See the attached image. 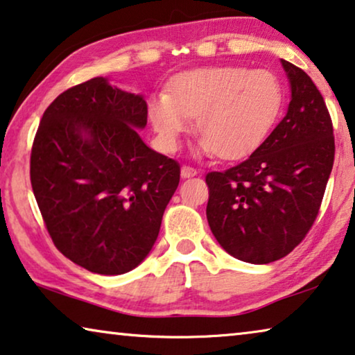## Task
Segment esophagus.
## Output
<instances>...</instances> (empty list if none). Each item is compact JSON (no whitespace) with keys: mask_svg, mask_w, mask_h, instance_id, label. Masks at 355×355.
<instances>
[{"mask_svg":"<svg viewBox=\"0 0 355 355\" xmlns=\"http://www.w3.org/2000/svg\"><path fill=\"white\" fill-rule=\"evenodd\" d=\"M195 174H197V169L192 168V166L184 165V166L181 168V176H182L184 179H186V178H192V176H195Z\"/></svg>","mask_w":355,"mask_h":355,"instance_id":"1","label":"esophagus"}]
</instances>
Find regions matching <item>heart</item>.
<instances>
[{
    "instance_id": "heart-1",
    "label": "heart",
    "mask_w": 355,
    "mask_h": 355,
    "mask_svg": "<svg viewBox=\"0 0 355 355\" xmlns=\"http://www.w3.org/2000/svg\"><path fill=\"white\" fill-rule=\"evenodd\" d=\"M284 105L279 78L267 70L207 67L174 78L169 94L148 101V118L166 148L174 150L195 116L198 153L237 160L263 142Z\"/></svg>"
}]
</instances>
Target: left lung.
Segmentation results:
<instances>
[{"label": "left lung", "mask_w": 355, "mask_h": 355, "mask_svg": "<svg viewBox=\"0 0 355 355\" xmlns=\"http://www.w3.org/2000/svg\"><path fill=\"white\" fill-rule=\"evenodd\" d=\"M291 99L267 139L239 165L207 174V218L218 243L251 264L282 259L314 224L335 160L325 101L304 70L282 59Z\"/></svg>", "instance_id": "left-lung-1"}]
</instances>
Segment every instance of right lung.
Segmentation results:
<instances>
[{
  "mask_svg": "<svg viewBox=\"0 0 355 355\" xmlns=\"http://www.w3.org/2000/svg\"><path fill=\"white\" fill-rule=\"evenodd\" d=\"M147 102L97 76L41 118L30 181L55 248L89 272L139 266L158 237L181 168L141 139Z\"/></svg>",
  "mask_w": 355,
  "mask_h": 355,
  "instance_id": "obj_1",
  "label": "right lung"
}]
</instances>
